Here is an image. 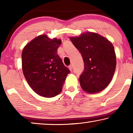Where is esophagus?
<instances>
[{
	"instance_id": "1",
	"label": "esophagus",
	"mask_w": 133,
	"mask_h": 133,
	"mask_svg": "<svg viewBox=\"0 0 133 133\" xmlns=\"http://www.w3.org/2000/svg\"><path fill=\"white\" fill-rule=\"evenodd\" d=\"M69 69L71 71H72V70H73V67H72L71 65H70V66H69Z\"/></svg>"
}]
</instances>
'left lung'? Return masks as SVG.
Wrapping results in <instances>:
<instances>
[{
    "instance_id": "left-lung-1",
    "label": "left lung",
    "mask_w": 133,
    "mask_h": 133,
    "mask_svg": "<svg viewBox=\"0 0 133 133\" xmlns=\"http://www.w3.org/2000/svg\"><path fill=\"white\" fill-rule=\"evenodd\" d=\"M70 40L82 54L84 70L80 76L82 89L98 93L109 84L115 72L116 56L113 45L97 33L87 31Z\"/></svg>"
}]
</instances>
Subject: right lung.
<instances>
[{
	"label": "right lung",
	"mask_w": 133,
	"mask_h": 133,
	"mask_svg": "<svg viewBox=\"0 0 133 133\" xmlns=\"http://www.w3.org/2000/svg\"><path fill=\"white\" fill-rule=\"evenodd\" d=\"M62 40L38 36L23 49L22 70L29 85L35 93L44 97L58 95L70 71L57 55Z\"/></svg>",
	"instance_id": "1"
}]
</instances>
